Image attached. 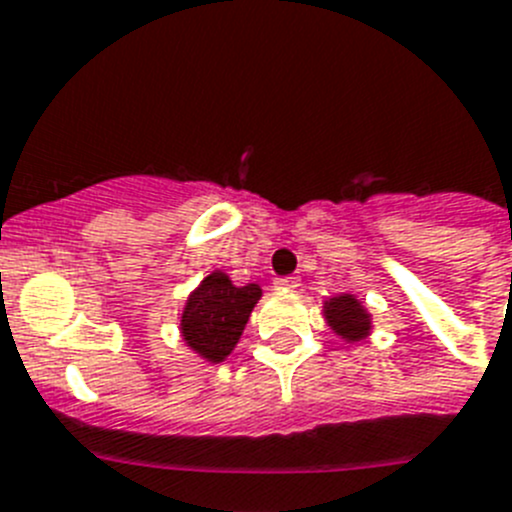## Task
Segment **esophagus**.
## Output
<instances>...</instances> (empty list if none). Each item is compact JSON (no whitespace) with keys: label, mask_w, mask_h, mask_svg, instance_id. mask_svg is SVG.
<instances>
[{"label":"esophagus","mask_w":512,"mask_h":512,"mask_svg":"<svg viewBox=\"0 0 512 512\" xmlns=\"http://www.w3.org/2000/svg\"><path fill=\"white\" fill-rule=\"evenodd\" d=\"M275 288H278V290H295V288H300V280L293 278V275H285V278L275 280Z\"/></svg>","instance_id":"obj_1"}]
</instances>
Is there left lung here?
I'll return each mask as SVG.
<instances>
[{
  "mask_svg": "<svg viewBox=\"0 0 512 512\" xmlns=\"http://www.w3.org/2000/svg\"><path fill=\"white\" fill-rule=\"evenodd\" d=\"M326 321L333 328V333L346 338L348 343L364 341L371 331V315L348 293L326 300Z\"/></svg>",
  "mask_w": 512,
  "mask_h": 512,
  "instance_id": "obj_1",
  "label": "left lung"
}]
</instances>
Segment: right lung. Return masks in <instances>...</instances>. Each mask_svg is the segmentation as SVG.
I'll return each mask as SVG.
<instances>
[{
	"label": "right lung",
	"instance_id": "obj_1",
	"mask_svg": "<svg viewBox=\"0 0 512 512\" xmlns=\"http://www.w3.org/2000/svg\"><path fill=\"white\" fill-rule=\"evenodd\" d=\"M260 295V285L237 288L224 272H212L186 300L181 336L199 356L219 364L240 341Z\"/></svg>",
	"mask_w": 512,
	"mask_h": 512
}]
</instances>
